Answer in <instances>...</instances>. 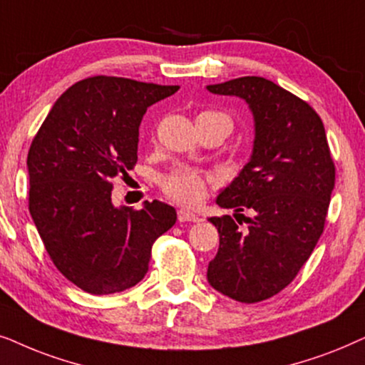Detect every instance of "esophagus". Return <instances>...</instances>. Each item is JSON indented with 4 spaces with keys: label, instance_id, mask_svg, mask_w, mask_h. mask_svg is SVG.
<instances>
[{
    "label": "esophagus",
    "instance_id": "1",
    "mask_svg": "<svg viewBox=\"0 0 365 365\" xmlns=\"http://www.w3.org/2000/svg\"><path fill=\"white\" fill-rule=\"evenodd\" d=\"M178 222H200V217L185 208H180L178 210Z\"/></svg>",
    "mask_w": 365,
    "mask_h": 365
}]
</instances>
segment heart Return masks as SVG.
<instances>
[{
  "label": "heart",
  "instance_id": "1",
  "mask_svg": "<svg viewBox=\"0 0 365 365\" xmlns=\"http://www.w3.org/2000/svg\"><path fill=\"white\" fill-rule=\"evenodd\" d=\"M200 115L220 118L222 121H225L228 130H230L232 123L227 115L218 113V111H203ZM208 182H210V177H207L205 173L198 172L195 168L178 167L175 168L172 173H168L167 177H163L162 188L170 198H173V200L185 203V205H195V203H198L203 197H205Z\"/></svg>",
  "mask_w": 365,
  "mask_h": 365
}]
</instances>
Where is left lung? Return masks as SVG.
Listing matches in <instances>:
<instances>
[{
    "label": "left lung",
    "mask_w": 365,
    "mask_h": 365,
    "mask_svg": "<svg viewBox=\"0 0 365 365\" xmlns=\"http://www.w3.org/2000/svg\"><path fill=\"white\" fill-rule=\"evenodd\" d=\"M213 95L239 96L254 116L250 160L217 205L249 210L245 230L230 215L210 217L220 235L207 279L217 292L255 304L285 289L324 232L335 167L320 116L304 100L260 76L208 85ZM235 217V215H233Z\"/></svg>",
    "instance_id": "1"
}]
</instances>
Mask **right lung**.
Instances as JSON below:
<instances>
[{
	"label": "right lung",
	"mask_w": 365,
	"mask_h": 365,
	"mask_svg": "<svg viewBox=\"0 0 365 365\" xmlns=\"http://www.w3.org/2000/svg\"><path fill=\"white\" fill-rule=\"evenodd\" d=\"M116 76L70 86L28 152L30 213L48 255L76 287L123 292L148 270L152 245L177 222L167 203L115 207L111 180L138 160V128L148 106L178 91Z\"/></svg>",
	"instance_id": "add662e5"
}]
</instances>
